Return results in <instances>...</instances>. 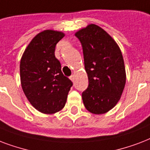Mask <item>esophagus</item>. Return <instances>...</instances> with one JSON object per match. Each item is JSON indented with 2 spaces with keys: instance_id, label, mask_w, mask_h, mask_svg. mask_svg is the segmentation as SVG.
Instances as JSON below:
<instances>
[{
  "instance_id": "34e87169",
  "label": "esophagus",
  "mask_w": 150,
  "mask_h": 150,
  "mask_svg": "<svg viewBox=\"0 0 150 150\" xmlns=\"http://www.w3.org/2000/svg\"><path fill=\"white\" fill-rule=\"evenodd\" d=\"M69 79H70V80H71L72 81H74V75H71V76H69Z\"/></svg>"
}]
</instances>
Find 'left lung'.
Masks as SVG:
<instances>
[{"instance_id":"8db88e82","label":"left lung","mask_w":150,"mask_h":150,"mask_svg":"<svg viewBox=\"0 0 150 150\" xmlns=\"http://www.w3.org/2000/svg\"><path fill=\"white\" fill-rule=\"evenodd\" d=\"M83 48L88 88L82 93L89 112L103 114L114 107L126 83L122 53L114 40L102 28L91 24L75 34Z\"/></svg>"}]
</instances>
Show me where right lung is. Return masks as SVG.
<instances>
[{"mask_svg":"<svg viewBox=\"0 0 150 150\" xmlns=\"http://www.w3.org/2000/svg\"><path fill=\"white\" fill-rule=\"evenodd\" d=\"M64 33L45 30L38 33L23 53L20 62L22 88L31 105L51 114L65 106L73 82L65 76L55 58L57 43Z\"/></svg>","mask_w":150,"mask_h":150,"instance_id":"obj_1","label":"right lung"}]
</instances>
